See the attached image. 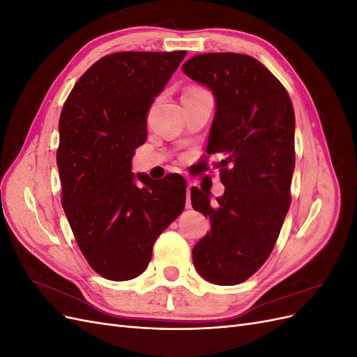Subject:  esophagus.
I'll list each match as a JSON object with an SVG mask.
<instances>
[{
	"label": "esophagus",
	"instance_id": "1",
	"mask_svg": "<svg viewBox=\"0 0 357 357\" xmlns=\"http://www.w3.org/2000/svg\"><path fill=\"white\" fill-rule=\"evenodd\" d=\"M192 207V202H190V186H188V193H186V208Z\"/></svg>",
	"mask_w": 357,
	"mask_h": 357
}]
</instances>
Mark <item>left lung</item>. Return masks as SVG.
I'll use <instances>...</instances> for the list:
<instances>
[{
  "label": "left lung",
  "instance_id": "1",
  "mask_svg": "<svg viewBox=\"0 0 357 357\" xmlns=\"http://www.w3.org/2000/svg\"><path fill=\"white\" fill-rule=\"evenodd\" d=\"M188 77L215 96L207 153L223 159L225 193L190 189L192 207L211 229L193 247V265L210 283L240 284L271 255L290 207L295 169V112L284 86L257 59L241 53H204L183 63ZM210 169L202 162V171Z\"/></svg>",
  "mask_w": 357,
  "mask_h": 357
}]
</instances>
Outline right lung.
Here are the masks:
<instances>
[{
    "label": "right lung",
    "mask_w": 357,
    "mask_h": 357,
    "mask_svg": "<svg viewBox=\"0 0 357 357\" xmlns=\"http://www.w3.org/2000/svg\"><path fill=\"white\" fill-rule=\"evenodd\" d=\"M185 50L117 52L74 84L59 117L56 162L62 207L95 273L113 282L138 277L158 236L183 213L186 181L138 174L131 160L147 139V112Z\"/></svg>",
    "instance_id": "1"
}]
</instances>
